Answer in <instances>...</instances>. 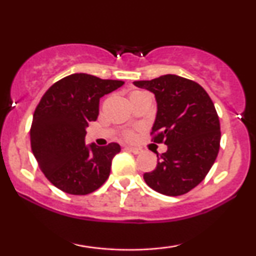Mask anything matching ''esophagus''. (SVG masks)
Wrapping results in <instances>:
<instances>
[{
  "instance_id": "34e87169",
  "label": "esophagus",
  "mask_w": 256,
  "mask_h": 256,
  "mask_svg": "<svg viewBox=\"0 0 256 256\" xmlns=\"http://www.w3.org/2000/svg\"><path fill=\"white\" fill-rule=\"evenodd\" d=\"M126 149H128V150H130V152H134V154H140V152H142V149H140V148H136V146H126Z\"/></svg>"
}]
</instances>
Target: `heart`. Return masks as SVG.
I'll use <instances>...</instances> for the list:
<instances>
[{
    "label": "heart",
    "instance_id": "1",
    "mask_svg": "<svg viewBox=\"0 0 256 256\" xmlns=\"http://www.w3.org/2000/svg\"><path fill=\"white\" fill-rule=\"evenodd\" d=\"M134 94H138V91H137V92H134ZM134 94H132V95H134ZM128 137H130V136H131V134H128Z\"/></svg>",
    "mask_w": 256,
    "mask_h": 256
}]
</instances>
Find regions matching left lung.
<instances>
[{
	"mask_svg": "<svg viewBox=\"0 0 256 256\" xmlns=\"http://www.w3.org/2000/svg\"><path fill=\"white\" fill-rule=\"evenodd\" d=\"M134 84L155 95L152 140L167 146L156 168L143 178L162 195H184L204 180L218 156L222 134L214 104L201 85L176 74Z\"/></svg>",
	"mask_w": 256,
	"mask_h": 256,
	"instance_id": "1",
	"label": "left lung"
}]
</instances>
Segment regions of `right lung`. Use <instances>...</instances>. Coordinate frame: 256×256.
I'll use <instances>...</instances> for the list:
<instances>
[{
  "mask_svg": "<svg viewBox=\"0 0 256 256\" xmlns=\"http://www.w3.org/2000/svg\"><path fill=\"white\" fill-rule=\"evenodd\" d=\"M124 84L74 73L52 84L40 98L30 130L31 148L48 180L71 195L98 190L110 173L118 143L85 144L86 128L98 116L100 98Z\"/></svg>",
  "mask_w": 256,
  "mask_h": 256,
  "instance_id": "add662e5",
  "label": "right lung"
}]
</instances>
